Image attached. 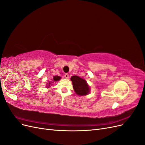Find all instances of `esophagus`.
Listing matches in <instances>:
<instances>
[{
  "instance_id": "1",
  "label": "esophagus",
  "mask_w": 145,
  "mask_h": 145,
  "mask_svg": "<svg viewBox=\"0 0 145 145\" xmlns=\"http://www.w3.org/2000/svg\"><path fill=\"white\" fill-rule=\"evenodd\" d=\"M64 77H65V78H69V74H67V73L65 74Z\"/></svg>"
}]
</instances>
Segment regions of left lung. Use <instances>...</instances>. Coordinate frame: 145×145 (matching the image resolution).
I'll use <instances>...</instances> for the list:
<instances>
[{
  "mask_svg": "<svg viewBox=\"0 0 145 145\" xmlns=\"http://www.w3.org/2000/svg\"><path fill=\"white\" fill-rule=\"evenodd\" d=\"M74 91L78 95H85L89 93L90 89L86 81L80 77L73 76L71 77Z\"/></svg>",
  "mask_w": 145,
  "mask_h": 145,
  "instance_id": "left-lung-1",
  "label": "left lung"
}]
</instances>
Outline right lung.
<instances>
[{
  "label": "right lung",
  "instance_id": "right-lung-1",
  "mask_svg": "<svg viewBox=\"0 0 145 145\" xmlns=\"http://www.w3.org/2000/svg\"><path fill=\"white\" fill-rule=\"evenodd\" d=\"M61 78V77H60V76H53V78H52V79L51 80V81H50V82H48V84H47V85H46V88H50V86H51V85H52V83H54V82H57V81H59L60 79Z\"/></svg>",
  "mask_w": 145,
  "mask_h": 145
}]
</instances>
